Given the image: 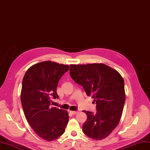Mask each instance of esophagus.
<instances>
[{"instance_id":"1","label":"esophagus","mask_w":150,"mask_h":150,"mask_svg":"<svg viewBox=\"0 0 150 150\" xmlns=\"http://www.w3.org/2000/svg\"><path fill=\"white\" fill-rule=\"evenodd\" d=\"M69 112H70V113H71L72 115H75V114H77L78 113V111H69Z\"/></svg>"}]
</instances>
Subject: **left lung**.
I'll return each mask as SVG.
<instances>
[{
    "label": "left lung",
    "instance_id": "obj_1",
    "mask_svg": "<svg viewBox=\"0 0 150 150\" xmlns=\"http://www.w3.org/2000/svg\"><path fill=\"white\" fill-rule=\"evenodd\" d=\"M69 74L97 104V112L84 111V133L96 141L104 139L119 124L126 100L124 79L117 70L103 63L71 64Z\"/></svg>",
    "mask_w": 150,
    "mask_h": 150
}]
</instances>
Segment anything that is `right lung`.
Segmentation results:
<instances>
[{"label": "right lung", "instance_id": "1", "mask_svg": "<svg viewBox=\"0 0 150 150\" xmlns=\"http://www.w3.org/2000/svg\"><path fill=\"white\" fill-rule=\"evenodd\" d=\"M69 68L68 65L43 61L31 66L22 80L21 100L25 117L34 132L47 141L61 136L68 122V111L50 104L52 98H59V81Z\"/></svg>", "mask_w": 150, "mask_h": 150}]
</instances>
